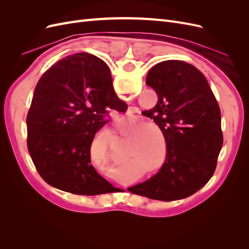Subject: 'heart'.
Returning <instances> with one entry per match:
<instances>
[{
    "label": "heart",
    "instance_id": "heart-1",
    "mask_svg": "<svg viewBox=\"0 0 249 249\" xmlns=\"http://www.w3.org/2000/svg\"><path fill=\"white\" fill-rule=\"evenodd\" d=\"M115 131L120 137L132 140L126 159L127 163L140 164L144 168H148L152 173H156L163 168L165 157H161L159 160H157L159 159V142L153 132L143 131L141 126L126 122L120 123L115 127ZM103 141L101 139V143ZM130 164L124 165L122 168H127Z\"/></svg>",
    "mask_w": 249,
    "mask_h": 249
}]
</instances>
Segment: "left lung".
Here are the masks:
<instances>
[{
    "instance_id": "8db88e82",
    "label": "left lung",
    "mask_w": 249,
    "mask_h": 249,
    "mask_svg": "<svg viewBox=\"0 0 249 249\" xmlns=\"http://www.w3.org/2000/svg\"><path fill=\"white\" fill-rule=\"evenodd\" d=\"M107 72L111 76L108 66ZM146 85L158 102L142 114L160 127L166 158L160 171L127 190L156 200L186 198L201 189L216 169L223 142L219 106L205 76L184 61L156 64Z\"/></svg>"
}]
</instances>
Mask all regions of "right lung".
Instances as JSON below:
<instances>
[{
  "label": "right lung",
  "mask_w": 249,
  "mask_h": 249,
  "mask_svg": "<svg viewBox=\"0 0 249 249\" xmlns=\"http://www.w3.org/2000/svg\"><path fill=\"white\" fill-rule=\"evenodd\" d=\"M108 107L127 108L113 89L107 65L94 55L67 56L42 74L27 115V145L49 185L78 195L114 189L90 161L95 133L109 122Z\"/></svg>",
  "instance_id": "1"
}]
</instances>
